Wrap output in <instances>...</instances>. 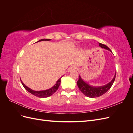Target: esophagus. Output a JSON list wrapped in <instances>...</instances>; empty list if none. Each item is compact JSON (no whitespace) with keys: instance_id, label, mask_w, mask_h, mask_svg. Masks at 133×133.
<instances>
[{"instance_id":"34e87169","label":"esophagus","mask_w":133,"mask_h":133,"mask_svg":"<svg viewBox=\"0 0 133 133\" xmlns=\"http://www.w3.org/2000/svg\"><path fill=\"white\" fill-rule=\"evenodd\" d=\"M76 69V67L75 66H74V65L71 66L70 67H69V69H68V72H70V71H71L73 70H74Z\"/></svg>"}]
</instances>
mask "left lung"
Segmentation results:
<instances>
[{
  "label": "left lung",
  "instance_id": "obj_1",
  "mask_svg": "<svg viewBox=\"0 0 133 133\" xmlns=\"http://www.w3.org/2000/svg\"><path fill=\"white\" fill-rule=\"evenodd\" d=\"M99 46L102 48H105V49L110 50H111L109 48L107 45H104L102 43H99ZM116 73L114 76V78L112 79L111 81L107 84V85H105L102 87H95L89 85V84L86 83L85 82H84L83 79L80 77V76L79 75V80L77 82V85L79 88V90L81 91L83 93L85 96L89 98H96L99 96H102L104 94H105L110 89L112 85L113 84L114 80L115 79Z\"/></svg>",
  "mask_w": 133,
  "mask_h": 133
}]
</instances>
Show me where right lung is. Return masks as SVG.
Segmentation results:
<instances>
[{
    "label": "right lung",
    "instance_id": "1",
    "mask_svg": "<svg viewBox=\"0 0 133 133\" xmlns=\"http://www.w3.org/2000/svg\"><path fill=\"white\" fill-rule=\"evenodd\" d=\"M44 41H50V39H41L38 42ZM61 78H62V77L58 80L57 83H56V84H55V85L53 87L51 88L50 89H48V90H43V91H34V90H33L32 89H30L29 88L27 87L25 85V84L22 82V80H21V83L22 84L23 86L24 87V88L28 91H29V92H30L31 94H33L34 95L36 96H38V97H39V98H46V97H48V96H51L52 94H53L54 92L58 90V88H59L60 84V83H61Z\"/></svg>",
    "mask_w": 133,
    "mask_h": 133
}]
</instances>
